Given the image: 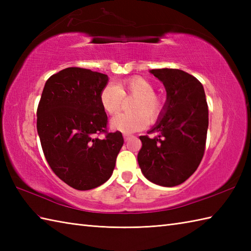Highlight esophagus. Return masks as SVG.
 <instances>
[{"label":"esophagus","instance_id":"esophagus-1","mask_svg":"<svg viewBox=\"0 0 251 251\" xmlns=\"http://www.w3.org/2000/svg\"><path fill=\"white\" fill-rule=\"evenodd\" d=\"M123 137H124V140L127 141L131 137V135L130 134H124V135H123Z\"/></svg>","mask_w":251,"mask_h":251}]
</instances>
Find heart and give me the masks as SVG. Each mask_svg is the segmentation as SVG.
I'll list each match as a JSON object with an SVG mask.
<instances>
[{
	"mask_svg": "<svg viewBox=\"0 0 251 251\" xmlns=\"http://www.w3.org/2000/svg\"><path fill=\"white\" fill-rule=\"evenodd\" d=\"M154 85L142 76H132L119 81L115 86H105L100 93V103L109 114H115L122 108L123 99L132 97L131 114H119L112 117L110 128L129 134L145 128L147 120L155 121L163 108L162 98L155 93Z\"/></svg>",
	"mask_w": 251,
	"mask_h": 251,
	"instance_id": "1",
	"label": "heart"
}]
</instances>
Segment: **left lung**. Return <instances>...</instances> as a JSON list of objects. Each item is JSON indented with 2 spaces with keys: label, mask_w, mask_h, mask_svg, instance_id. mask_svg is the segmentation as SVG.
Returning <instances> with one entry per match:
<instances>
[{
  "label": "left lung",
  "mask_w": 251,
  "mask_h": 251,
  "mask_svg": "<svg viewBox=\"0 0 251 251\" xmlns=\"http://www.w3.org/2000/svg\"><path fill=\"white\" fill-rule=\"evenodd\" d=\"M161 81L167 99L155 126L140 136L138 153L143 176L162 186H176L190 178L205 152L208 129V105L201 83L178 69L150 70Z\"/></svg>",
  "instance_id": "left-lung-1"
}]
</instances>
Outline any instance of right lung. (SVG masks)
Listing matches in <instances>:
<instances>
[{
  "label": "right lung",
  "instance_id": "add662e5",
  "mask_svg": "<svg viewBox=\"0 0 251 251\" xmlns=\"http://www.w3.org/2000/svg\"><path fill=\"white\" fill-rule=\"evenodd\" d=\"M109 77L83 68H67L45 83L36 128L47 163L71 188L86 191L111 177L124 143L122 132H108L100 93ZM104 133V138H99Z\"/></svg>",
  "mask_w": 251,
  "mask_h": 251
}]
</instances>
